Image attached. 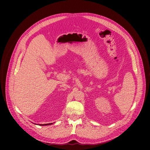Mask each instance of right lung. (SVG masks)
I'll return each mask as SVG.
<instances>
[{
  "mask_svg": "<svg viewBox=\"0 0 150 150\" xmlns=\"http://www.w3.org/2000/svg\"><path fill=\"white\" fill-rule=\"evenodd\" d=\"M52 124H53V123H47V124H40L39 125H40V126H46V125H52Z\"/></svg>",
  "mask_w": 150,
  "mask_h": 150,
  "instance_id": "add662e5",
  "label": "right lung"
}]
</instances>
